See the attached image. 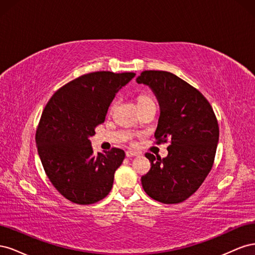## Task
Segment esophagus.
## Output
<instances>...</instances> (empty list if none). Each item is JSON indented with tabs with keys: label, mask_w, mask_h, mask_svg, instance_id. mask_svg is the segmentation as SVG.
Masks as SVG:
<instances>
[{
	"label": "esophagus",
	"mask_w": 255,
	"mask_h": 255,
	"mask_svg": "<svg viewBox=\"0 0 255 255\" xmlns=\"http://www.w3.org/2000/svg\"><path fill=\"white\" fill-rule=\"evenodd\" d=\"M126 155H127V157H134V156H138V155H139V153H137V152H135V151L128 150V151L126 152Z\"/></svg>",
	"instance_id": "1"
}]
</instances>
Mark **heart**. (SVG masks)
I'll return each instance as SVG.
<instances>
[{
    "instance_id": "1",
    "label": "heart",
    "mask_w": 255,
    "mask_h": 255,
    "mask_svg": "<svg viewBox=\"0 0 255 255\" xmlns=\"http://www.w3.org/2000/svg\"><path fill=\"white\" fill-rule=\"evenodd\" d=\"M148 103H154V101H153V100H152L150 97H148V96H140L139 98H138V106H139V105H143V104H148ZM115 106H116V102H114V103L112 104V106H111V112L114 111Z\"/></svg>"
}]
</instances>
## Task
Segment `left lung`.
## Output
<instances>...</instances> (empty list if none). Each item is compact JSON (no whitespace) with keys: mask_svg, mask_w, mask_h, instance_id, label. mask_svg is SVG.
<instances>
[{"mask_svg":"<svg viewBox=\"0 0 255 255\" xmlns=\"http://www.w3.org/2000/svg\"><path fill=\"white\" fill-rule=\"evenodd\" d=\"M136 82L149 86L159 104L156 143L170 140L167 157L145 153L151 169L141 176L143 190L161 203L183 202L213 167L219 140L217 119L201 92L173 73L143 71Z\"/></svg>","mask_w":255,"mask_h":255,"instance_id":"obj_1","label":"left lung"}]
</instances>
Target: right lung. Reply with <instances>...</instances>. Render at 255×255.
Here are the masks:
<instances>
[{
    "label": "right lung",
    "instance_id": "obj_1",
    "mask_svg": "<svg viewBox=\"0 0 255 255\" xmlns=\"http://www.w3.org/2000/svg\"><path fill=\"white\" fill-rule=\"evenodd\" d=\"M133 72L98 71L66 84L45 105L36 130V143L45 173L60 195L87 205L112 190L115 171L126 153L118 148L94 154L89 137L105 120L116 94Z\"/></svg>",
    "mask_w": 255,
    "mask_h": 255
}]
</instances>
